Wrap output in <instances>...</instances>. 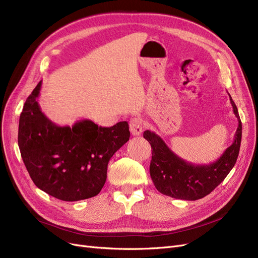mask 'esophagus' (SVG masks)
Masks as SVG:
<instances>
[{
	"label": "esophagus",
	"instance_id": "obj_1",
	"mask_svg": "<svg viewBox=\"0 0 258 258\" xmlns=\"http://www.w3.org/2000/svg\"><path fill=\"white\" fill-rule=\"evenodd\" d=\"M129 126H130V131L132 136H136V137L141 136L143 131V121L140 117H134V118H131Z\"/></svg>",
	"mask_w": 258,
	"mask_h": 258
}]
</instances>
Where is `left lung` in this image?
Returning <instances> with one entry per match:
<instances>
[{"label":"left lung","mask_w":258,"mask_h":258,"mask_svg":"<svg viewBox=\"0 0 258 258\" xmlns=\"http://www.w3.org/2000/svg\"><path fill=\"white\" fill-rule=\"evenodd\" d=\"M233 114L238 119V128L232 144L216 161L210 165H194L173 153L166 142L155 132L144 131L143 137L152 146L150 173L157 190L166 196L182 200H198L206 197L228 175L237 161L242 123L238 108L228 93Z\"/></svg>","instance_id":"obj_1"}]
</instances>
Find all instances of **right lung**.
<instances>
[{"label":"right lung","mask_w":258,"mask_h":258,"mask_svg":"<svg viewBox=\"0 0 258 258\" xmlns=\"http://www.w3.org/2000/svg\"><path fill=\"white\" fill-rule=\"evenodd\" d=\"M42 81L20 114L18 145L23 162L41 190L63 201L95 197L106 181L108 161L129 141L127 121L99 127L89 119L58 126L37 102Z\"/></svg>","instance_id":"add662e5"}]
</instances>
